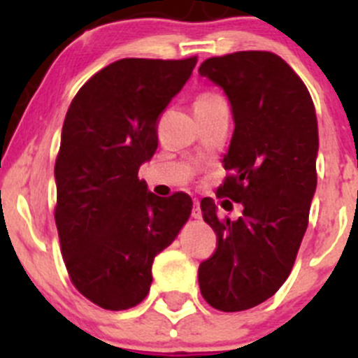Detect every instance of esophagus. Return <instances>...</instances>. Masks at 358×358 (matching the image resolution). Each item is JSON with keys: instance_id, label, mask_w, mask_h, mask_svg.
<instances>
[{"instance_id": "obj_1", "label": "esophagus", "mask_w": 358, "mask_h": 358, "mask_svg": "<svg viewBox=\"0 0 358 358\" xmlns=\"http://www.w3.org/2000/svg\"><path fill=\"white\" fill-rule=\"evenodd\" d=\"M202 216V211H201V206H199V201H194V208H192V218L199 220Z\"/></svg>"}]
</instances>
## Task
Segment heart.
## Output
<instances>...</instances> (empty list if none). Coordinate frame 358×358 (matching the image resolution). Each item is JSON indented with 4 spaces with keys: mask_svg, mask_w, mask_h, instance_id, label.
<instances>
[{
    "mask_svg": "<svg viewBox=\"0 0 358 358\" xmlns=\"http://www.w3.org/2000/svg\"><path fill=\"white\" fill-rule=\"evenodd\" d=\"M218 99L220 96L215 95V93H204V95L197 96L196 103H208V102H213V100H218ZM196 103H194V106H196Z\"/></svg>",
    "mask_w": 358,
    "mask_h": 358,
    "instance_id": "1",
    "label": "heart"
}]
</instances>
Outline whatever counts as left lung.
<instances>
[{
	"label": "left lung",
	"mask_w": 358,
	"mask_h": 358,
	"mask_svg": "<svg viewBox=\"0 0 358 358\" xmlns=\"http://www.w3.org/2000/svg\"><path fill=\"white\" fill-rule=\"evenodd\" d=\"M199 74L230 102L236 129L222 161L230 175L218 196L244 209L232 222L220 218L211 197L201 201L218 243L197 277L213 308L243 312L286 282L308 227L319 154L315 107L305 83L275 53L213 57Z\"/></svg>",
	"instance_id": "left-lung-1"
}]
</instances>
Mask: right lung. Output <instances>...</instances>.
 I'll use <instances>...</instances> for the list:
<instances>
[{
	"instance_id": "obj_1",
	"label": "right lung",
	"mask_w": 358,
	"mask_h": 358,
	"mask_svg": "<svg viewBox=\"0 0 358 358\" xmlns=\"http://www.w3.org/2000/svg\"><path fill=\"white\" fill-rule=\"evenodd\" d=\"M185 60L122 59L96 72L71 102L55 162L64 263L76 289L106 310L136 306L156 255L176 239L192 199L157 197L138 169L157 149L161 112L192 76Z\"/></svg>"
}]
</instances>
